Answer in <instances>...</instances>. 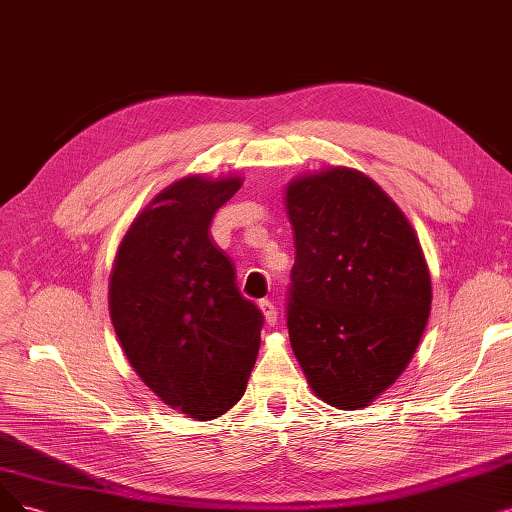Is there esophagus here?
<instances>
[{
  "instance_id": "34e87169",
  "label": "esophagus",
  "mask_w": 512,
  "mask_h": 512,
  "mask_svg": "<svg viewBox=\"0 0 512 512\" xmlns=\"http://www.w3.org/2000/svg\"><path fill=\"white\" fill-rule=\"evenodd\" d=\"M258 309L262 311L267 325H275L277 323V309H275V304L271 300H260L258 302Z\"/></svg>"
}]
</instances>
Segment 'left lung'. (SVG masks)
Segmentation results:
<instances>
[{
	"label": "left lung",
	"mask_w": 512,
	"mask_h": 512,
	"mask_svg": "<svg viewBox=\"0 0 512 512\" xmlns=\"http://www.w3.org/2000/svg\"><path fill=\"white\" fill-rule=\"evenodd\" d=\"M296 262L294 355L311 391L359 410L412 361L431 313V273L410 220L378 182L330 166L285 187Z\"/></svg>",
	"instance_id": "obj_1"
}]
</instances>
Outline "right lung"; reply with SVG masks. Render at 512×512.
I'll return each mask as SVG.
<instances>
[{
	"label": "right lung",
	"instance_id": "obj_1",
	"mask_svg": "<svg viewBox=\"0 0 512 512\" xmlns=\"http://www.w3.org/2000/svg\"><path fill=\"white\" fill-rule=\"evenodd\" d=\"M243 185L237 174L182 176L157 193L121 239L109 313L132 370L172 410L195 420L243 397L262 313L243 298L210 222Z\"/></svg>",
	"mask_w": 512,
	"mask_h": 512
}]
</instances>
